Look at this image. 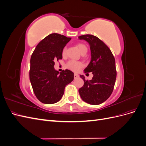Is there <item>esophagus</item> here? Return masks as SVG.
<instances>
[{
  "label": "esophagus",
  "instance_id": "obj_1",
  "mask_svg": "<svg viewBox=\"0 0 146 146\" xmlns=\"http://www.w3.org/2000/svg\"><path fill=\"white\" fill-rule=\"evenodd\" d=\"M78 77H79L78 75L77 74H76V73H75V74H74V79H77V78H78Z\"/></svg>",
  "mask_w": 146,
  "mask_h": 146
}]
</instances>
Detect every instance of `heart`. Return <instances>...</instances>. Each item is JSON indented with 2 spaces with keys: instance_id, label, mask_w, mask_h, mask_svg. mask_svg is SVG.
I'll return each mask as SVG.
<instances>
[{
  "instance_id": "1",
  "label": "heart",
  "mask_w": 146,
  "mask_h": 146,
  "mask_svg": "<svg viewBox=\"0 0 146 146\" xmlns=\"http://www.w3.org/2000/svg\"><path fill=\"white\" fill-rule=\"evenodd\" d=\"M77 47L79 51L80 52L81 54L83 53L87 52L88 51V48L86 45L82 43H79L77 45ZM66 54V48L64 47L63 50H62V55L63 56H65ZM83 63L80 61H74V60H70L67 64V68L70 70H73L74 72H78L79 70H80L83 67Z\"/></svg>"
}]
</instances>
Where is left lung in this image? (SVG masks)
I'll return each instance as SVG.
<instances>
[{"label":"left lung","instance_id":"8db88e82","mask_svg":"<svg viewBox=\"0 0 146 146\" xmlns=\"http://www.w3.org/2000/svg\"><path fill=\"white\" fill-rule=\"evenodd\" d=\"M78 38L90 46L91 60L84 72L93 74L91 80H86L85 76H80L84 85L78 90L79 94L85 102L99 105L107 100L113 91L116 79L115 59L108 47L97 36L84 35Z\"/></svg>","mask_w":146,"mask_h":146}]
</instances>
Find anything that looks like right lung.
Instances as JSON below:
<instances>
[{"mask_svg": "<svg viewBox=\"0 0 146 146\" xmlns=\"http://www.w3.org/2000/svg\"><path fill=\"white\" fill-rule=\"evenodd\" d=\"M70 39L58 33L50 34L36 46L31 56L30 80L35 96L43 104L58 102L66 86L74 80L72 71L66 69L60 73L54 68V61L62 59V50Z\"/></svg>", "mask_w": 146, "mask_h": 146, "instance_id": "obj_1", "label": "right lung"}]
</instances>
